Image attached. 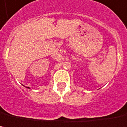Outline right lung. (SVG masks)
I'll return each instance as SVG.
<instances>
[{
  "mask_svg": "<svg viewBox=\"0 0 127 127\" xmlns=\"http://www.w3.org/2000/svg\"><path fill=\"white\" fill-rule=\"evenodd\" d=\"M26 88H28V89H30V87H27Z\"/></svg>",
  "mask_w": 127,
  "mask_h": 127,
  "instance_id": "add662e5",
  "label": "right lung"
}]
</instances>
